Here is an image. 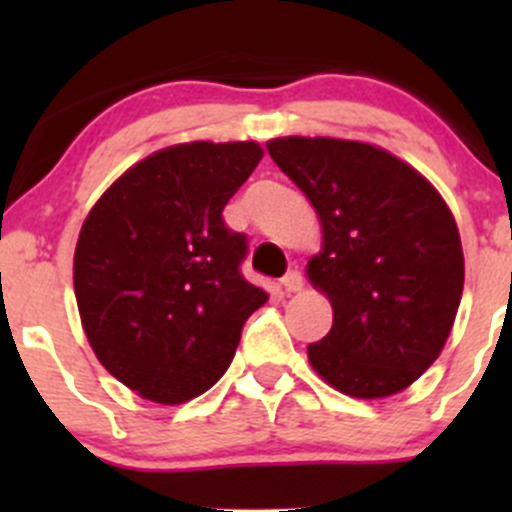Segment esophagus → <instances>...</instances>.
Wrapping results in <instances>:
<instances>
[{
    "instance_id": "esophagus-1",
    "label": "esophagus",
    "mask_w": 512,
    "mask_h": 512,
    "mask_svg": "<svg viewBox=\"0 0 512 512\" xmlns=\"http://www.w3.org/2000/svg\"><path fill=\"white\" fill-rule=\"evenodd\" d=\"M280 285H282V289H285L287 294H294V292H299V289H302V285H304V280H302V272H297V270H289L285 277H282L280 280Z\"/></svg>"
}]
</instances>
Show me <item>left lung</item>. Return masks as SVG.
<instances>
[{
	"label": "left lung",
	"instance_id": "8db88e82",
	"mask_svg": "<svg viewBox=\"0 0 512 512\" xmlns=\"http://www.w3.org/2000/svg\"><path fill=\"white\" fill-rule=\"evenodd\" d=\"M272 160L322 220L307 265L334 309L307 354L327 384L381 399L438 359L463 294L456 220L431 183L391 153L339 138H275Z\"/></svg>",
	"mask_w": 512,
	"mask_h": 512
}]
</instances>
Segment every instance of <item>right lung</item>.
<instances>
[{"instance_id":"1","label":"right lung","mask_w":512,"mask_h":512,"mask_svg":"<svg viewBox=\"0 0 512 512\" xmlns=\"http://www.w3.org/2000/svg\"><path fill=\"white\" fill-rule=\"evenodd\" d=\"M257 143H180L121 175L74 255L81 324L103 366L156 404L205 394L267 292L242 277L245 232L223 210L260 163Z\"/></svg>"}]
</instances>
